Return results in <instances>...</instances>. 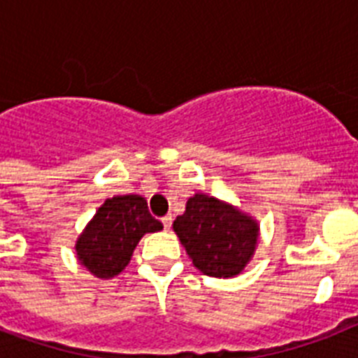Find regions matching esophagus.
<instances>
[{"label": "esophagus", "mask_w": 358, "mask_h": 358, "mask_svg": "<svg viewBox=\"0 0 358 358\" xmlns=\"http://www.w3.org/2000/svg\"><path fill=\"white\" fill-rule=\"evenodd\" d=\"M163 227H165V230H171V224H173V215H165V217L162 219Z\"/></svg>", "instance_id": "1"}]
</instances>
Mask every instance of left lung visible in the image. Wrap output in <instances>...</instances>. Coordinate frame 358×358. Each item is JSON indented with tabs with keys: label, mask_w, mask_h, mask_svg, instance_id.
Returning a JSON list of instances; mask_svg holds the SVG:
<instances>
[{
	"label": "left lung",
	"mask_w": 358,
	"mask_h": 358,
	"mask_svg": "<svg viewBox=\"0 0 358 358\" xmlns=\"http://www.w3.org/2000/svg\"><path fill=\"white\" fill-rule=\"evenodd\" d=\"M173 230L193 266L208 277L230 278L243 271L255 256L260 224L238 206L206 193H195Z\"/></svg>",
	"instance_id": "obj_1"
}]
</instances>
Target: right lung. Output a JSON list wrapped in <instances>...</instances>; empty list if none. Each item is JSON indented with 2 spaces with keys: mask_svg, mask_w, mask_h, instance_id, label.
Here are the masks:
<instances>
[{
  "mask_svg": "<svg viewBox=\"0 0 358 358\" xmlns=\"http://www.w3.org/2000/svg\"><path fill=\"white\" fill-rule=\"evenodd\" d=\"M159 230L163 224L152 217L143 196L117 195L106 199L78 236L76 256L94 277L113 278L128 266L141 238Z\"/></svg>",
  "mask_w": 358,
  "mask_h": 358,
  "instance_id": "add662e5",
  "label": "right lung"
}]
</instances>
